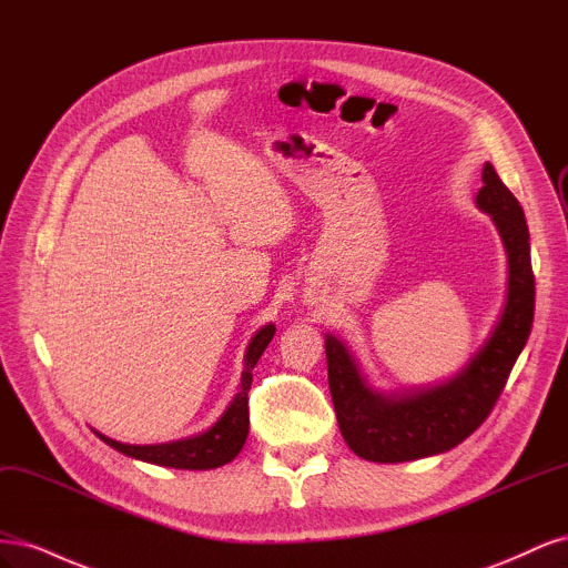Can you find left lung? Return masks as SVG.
Listing matches in <instances>:
<instances>
[{
  "instance_id": "obj_1",
  "label": "left lung",
  "mask_w": 568,
  "mask_h": 568,
  "mask_svg": "<svg viewBox=\"0 0 568 568\" xmlns=\"http://www.w3.org/2000/svg\"><path fill=\"white\" fill-rule=\"evenodd\" d=\"M476 203L500 230L509 257V288L493 336L462 374L415 395H382L367 388L355 359L336 336L329 334L324 341L341 436L363 459L395 464L455 448L488 419L526 346L536 307V277L524 209L490 163L484 165V186Z\"/></svg>"
}]
</instances>
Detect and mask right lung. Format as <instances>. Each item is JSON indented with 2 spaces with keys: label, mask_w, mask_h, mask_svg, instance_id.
Returning <instances> with one entry per match:
<instances>
[{
  "label": "right lung",
  "mask_w": 568,
  "mask_h": 568,
  "mask_svg": "<svg viewBox=\"0 0 568 568\" xmlns=\"http://www.w3.org/2000/svg\"><path fill=\"white\" fill-rule=\"evenodd\" d=\"M272 336H274V324H267L251 338L248 351H246L244 374H242V386H239L236 398L232 400L225 415L220 417V422L213 428H209L205 434L175 440V443H163V445H125L101 434L99 438L109 443L118 453L130 455L134 459H144L151 464H161V467L215 469V467H222V464L232 462L239 455V450L244 448L246 436H248V390L253 382V367L257 363V357H261L263 351L267 348Z\"/></svg>",
  "instance_id": "right-lung-1"
}]
</instances>
